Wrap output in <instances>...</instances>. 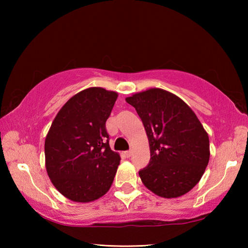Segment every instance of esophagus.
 I'll return each instance as SVG.
<instances>
[{
  "instance_id": "1",
  "label": "esophagus",
  "mask_w": 248,
  "mask_h": 248,
  "mask_svg": "<svg viewBox=\"0 0 248 248\" xmlns=\"http://www.w3.org/2000/svg\"><path fill=\"white\" fill-rule=\"evenodd\" d=\"M133 155V150H128V151H125V155H127V157H130L131 155Z\"/></svg>"
}]
</instances>
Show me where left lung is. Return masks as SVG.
<instances>
[{"mask_svg": "<svg viewBox=\"0 0 248 248\" xmlns=\"http://www.w3.org/2000/svg\"><path fill=\"white\" fill-rule=\"evenodd\" d=\"M125 101L135 108L149 140V164L139 172L144 186L164 198L191 191L210 159L209 136L197 116L182 99L161 88Z\"/></svg>", "mask_w": 248, "mask_h": 248, "instance_id": "1", "label": "left lung"}]
</instances>
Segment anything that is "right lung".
I'll return each mask as SVG.
<instances>
[{"instance_id": "obj_1", "label": "right lung", "mask_w": 248, "mask_h": 248, "mask_svg": "<svg viewBox=\"0 0 248 248\" xmlns=\"http://www.w3.org/2000/svg\"><path fill=\"white\" fill-rule=\"evenodd\" d=\"M117 97L101 87L84 89L60 109L46 134V172L72 202H93L112 186L120 156L109 148L105 123Z\"/></svg>"}]
</instances>
